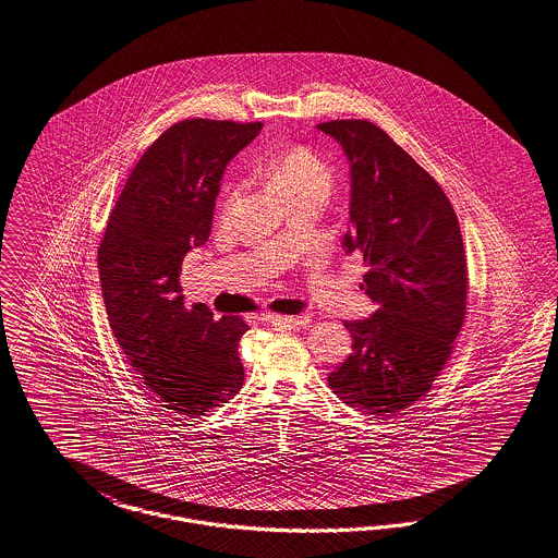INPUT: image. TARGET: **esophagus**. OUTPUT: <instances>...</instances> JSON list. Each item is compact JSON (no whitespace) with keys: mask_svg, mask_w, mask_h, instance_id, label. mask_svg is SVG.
Returning a JSON list of instances; mask_svg holds the SVG:
<instances>
[{"mask_svg":"<svg viewBox=\"0 0 558 558\" xmlns=\"http://www.w3.org/2000/svg\"><path fill=\"white\" fill-rule=\"evenodd\" d=\"M263 320H268L277 327H283V329H302L306 325H311L313 316L300 315V316H281V315H265Z\"/></svg>","mask_w":558,"mask_h":558,"instance_id":"esophagus-1","label":"esophagus"}]
</instances>
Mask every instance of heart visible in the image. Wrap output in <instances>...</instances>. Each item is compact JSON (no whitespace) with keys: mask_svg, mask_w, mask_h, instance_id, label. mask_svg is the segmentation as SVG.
Wrapping results in <instances>:
<instances>
[{"mask_svg":"<svg viewBox=\"0 0 558 558\" xmlns=\"http://www.w3.org/2000/svg\"><path fill=\"white\" fill-rule=\"evenodd\" d=\"M265 172L288 202L304 197H316L325 202L336 187L333 169L306 146H291L277 151L265 162ZM238 197V187L225 197L220 210V217L225 220L233 215Z\"/></svg>","mask_w":558,"mask_h":558,"instance_id":"b5f03b06","label":"heart"}]
</instances>
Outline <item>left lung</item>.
Instances as JSON below:
<instances>
[{"mask_svg":"<svg viewBox=\"0 0 558 558\" xmlns=\"http://www.w3.org/2000/svg\"><path fill=\"white\" fill-rule=\"evenodd\" d=\"M316 126L350 160L343 245L363 254L361 290L377 306L368 320L343 323L354 350L327 381L363 414H396L432 389L461 333L469 272L459 218L436 179L377 124Z\"/></svg>","mask_w":558,"mask_h":558,"instance_id":"obj_1","label":"left lung"}]
</instances>
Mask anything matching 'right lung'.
Returning a JSON list of instances; mask_svg holds the SVG:
<instances>
[{
    "label": "right lung",
    "instance_id": "obj_1",
    "mask_svg": "<svg viewBox=\"0 0 558 558\" xmlns=\"http://www.w3.org/2000/svg\"><path fill=\"white\" fill-rule=\"evenodd\" d=\"M263 122L190 119L131 170L97 247L101 295L129 364L169 411L202 416L243 386L242 316L185 306V254L208 242L222 170Z\"/></svg>",
    "mask_w": 558,
    "mask_h": 558
}]
</instances>
